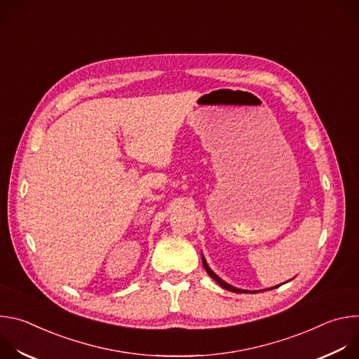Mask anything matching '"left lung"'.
I'll use <instances>...</instances> for the list:
<instances>
[{
	"instance_id": "1",
	"label": "left lung",
	"mask_w": 359,
	"mask_h": 359,
	"mask_svg": "<svg viewBox=\"0 0 359 359\" xmlns=\"http://www.w3.org/2000/svg\"><path fill=\"white\" fill-rule=\"evenodd\" d=\"M203 266H204V269H206V271H208V274L220 285V287H223V288H226V290H229V291H233V292H251V291H245V290H240V288H236V287H233V285H230V284H227L226 281H223L219 276H216L210 269H209V266L206 264V260L203 259ZM281 285V284H280ZM280 285H277V287H280ZM277 287H274V288H277ZM270 290H273V288H270Z\"/></svg>"
}]
</instances>
